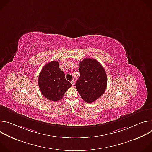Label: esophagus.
<instances>
[{"label": "esophagus", "instance_id": "34e87169", "mask_svg": "<svg viewBox=\"0 0 152 152\" xmlns=\"http://www.w3.org/2000/svg\"><path fill=\"white\" fill-rule=\"evenodd\" d=\"M71 82V83H72V85L73 86H74V85H75V82H74V80H71V82Z\"/></svg>", "mask_w": 152, "mask_h": 152}]
</instances>
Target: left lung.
I'll return each mask as SVG.
<instances>
[{
	"label": "left lung",
	"mask_w": 152,
	"mask_h": 152,
	"mask_svg": "<svg viewBox=\"0 0 152 152\" xmlns=\"http://www.w3.org/2000/svg\"><path fill=\"white\" fill-rule=\"evenodd\" d=\"M80 76L76 88L81 98L91 103L103 95L107 85V75L102 65L96 59L85 58L79 63Z\"/></svg>",
	"instance_id": "8db88e82"
}]
</instances>
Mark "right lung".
<instances>
[{
  "mask_svg": "<svg viewBox=\"0 0 152 152\" xmlns=\"http://www.w3.org/2000/svg\"><path fill=\"white\" fill-rule=\"evenodd\" d=\"M39 90L46 99L56 102L61 99L72 86L60 70L59 62L53 61L46 64L41 70L38 79Z\"/></svg>",
  "mask_w": 152,
  "mask_h": 152,
  "instance_id": "right-lung-1",
  "label": "right lung"
}]
</instances>
